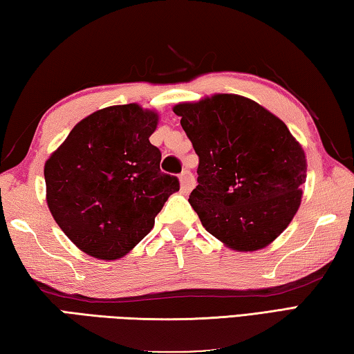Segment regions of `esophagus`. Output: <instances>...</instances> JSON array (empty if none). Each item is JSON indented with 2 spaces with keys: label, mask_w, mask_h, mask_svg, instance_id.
Listing matches in <instances>:
<instances>
[{
  "label": "esophagus",
  "mask_w": 354,
  "mask_h": 354,
  "mask_svg": "<svg viewBox=\"0 0 354 354\" xmlns=\"http://www.w3.org/2000/svg\"><path fill=\"white\" fill-rule=\"evenodd\" d=\"M179 181H181L183 194H189V192L194 189L195 179H194V176H192V173L189 170H184L181 175H179Z\"/></svg>",
  "instance_id": "1"
}]
</instances>
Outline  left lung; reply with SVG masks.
Listing matches in <instances>:
<instances>
[{
  "label": "left lung",
  "instance_id": "8db88e82",
  "mask_svg": "<svg viewBox=\"0 0 354 354\" xmlns=\"http://www.w3.org/2000/svg\"><path fill=\"white\" fill-rule=\"evenodd\" d=\"M173 111L199 158L189 203L205 230L235 250L268 246L301 201L300 144L279 118L241 95L216 94Z\"/></svg>",
  "mask_w": 354,
  "mask_h": 354
}]
</instances>
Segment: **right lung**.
<instances>
[{"label":"right lung","mask_w":354,"mask_h":354,"mask_svg":"<svg viewBox=\"0 0 354 354\" xmlns=\"http://www.w3.org/2000/svg\"><path fill=\"white\" fill-rule=\"evenodd\" d=\"M156 125L158 114L136 104L108 106L80 120L46 160L50 214L88 255L115 260L130 252L179 190L149 140Z\"/></svg>","instance_id":"obj_1"}]
</instances>
